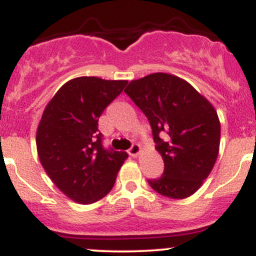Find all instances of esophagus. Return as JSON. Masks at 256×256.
<instances>
[{
    "mask_svg": "<svg viewBox=\"0 0 256 256\" xmlns=\"http://www.w3.org/2000/svg\"><path fill=\"white\" fill-rule=\"evenodd\" d=\"M140 153H141V146L136 144V143H134V144H132V147H131L130 150H128V154H130L131 156H137Z\"/></svg>",
    "mask_w": 256,
    "mask_h": 256,
    "instance_id": "obj_1",
    "label": "esophagus"
}]
</instances>
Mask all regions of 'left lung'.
Returning <instances> with one entry per match:
<instances>
[{
	"mask_svg": "<svg viewBox=\"0 0 256 256\" xmlns=\"http://www.w3.org/2000/svg\"><path fill=\"white\" fill-rule=\"evenodd\" d=\"M125 94L147 116L164 174L148 184L159 194H194L214 168L220 150V120L212 103L184 78L154 72L132 80Z\"/></svg>",
	"mask_w": 256,
	"mask_h": 256,
	"instance_id": "obj_1",
	"label": "left lung"
}]
</instances>
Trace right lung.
<instances>
[{
	"instance_id": "1",
	"label": "right lung",
	"mask_w": 256,
	"mask_h": 256,
	"mask_svg": "<svg viewBox=\"0 0 256 256\" xmlns=\"http://www.w3.org/2000/svg\"><path fill=\"white\" fill-rule=\"evenodd\" d=\"M128 80L80 76L69 80L47 103L36 130L38 159L56 187L78 204L110 192L125 152L106 150L98 119Z\"/></svg>"
}]
</instances>
